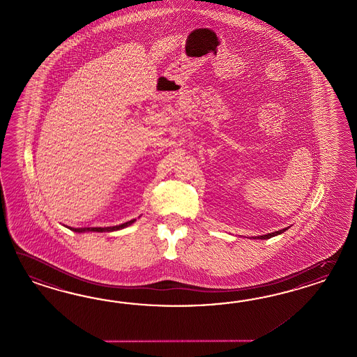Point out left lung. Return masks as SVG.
Wrapping results in <instances>:
<instances>
[{"label":"left lung","instance_id":"1","mask_svg":"<svg viewBox=\"0 0 357 357\" xmlns=\"http://www.w3.org/2000/svg\"><path fill=\"white\" fill-rule=\"evenodd\" d=\"M284 230H287V228L286 229H281V230H277V231H275V233H268V234H265V236H260L259 239H268V238H272L275 237V236H277V234H281V233H284Z\"/></svg>","mask_w":357,"mask_h":357}]
</instances>
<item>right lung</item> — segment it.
<instances>
[{
  "instance_id": "1",
  "label": "right lung",
  "mask_w": 357,
  "mask_h": 357,
  "mask_svg": "<svg viewBox=\"0 0 357 357\" xmlns=\"http://www.w3.org/2000/svg\"><path fill=\"white\" fill-rule=\"evenodd\" d=\"M136 220H130L128 222H124V224H121V225H116V227H107V228H70L73 231H76V233H84V231H114V230H119V229L126 228V227H128L130 224H133Z\"/></svg>"
}]
</instances>
